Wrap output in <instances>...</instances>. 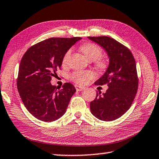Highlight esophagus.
Segmentation results:
<instances>
[{
    "mask_svg": "<svg viewBox=\"0 0 159 159\" xmlns=\"http://www.w3.org/2000/svg\"><path fill=\"white\" fill-rule=\"evenodd\" d=\"M75 88H76L77 91H82L85 89L84 87H81V86H79V85H75Z\"/></svg>",
    "mask_w": 159,
    "mask_h": 159,
    "instance_id": "esophagus-1",
    "label": "esophagus"
}]
</instances>
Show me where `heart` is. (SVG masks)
Returning a JSON list of instances; mask_svg holds the SVG:
<instances>
[{"label":"heart","instance_id":"heart-1","mask_svg":"<svg viewBox=\"0 0 159 159\" xmlns=\"http://www.w3.org/2000/svg\"><path fill=\"white\" fill-rule=\"evenodd\" d=\"M82 53L84 55L85 57L89 60L90 61H95L101 57L102 55V50L101 48L98 47V45L93 43H86L82 45L80 48ZM71 50H69L66 52L63 57L62 62L64 64H65L71 55ZM96 65L100 69H104L106 68L107 64L105 61L102 60H99L97 61ZM95 77V74L93 71H75L73 74H71L70 78L71 79L74 81L75 83H78L80 85H85L88 82V80L93 79Z\"/></svg>","mask_w":159,"mask_h":159}]
</instances>
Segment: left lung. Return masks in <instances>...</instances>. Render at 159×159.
Wrapping results in <instances>:
<instances>
[{"label":"left lung","mask_w":159,"mask_h":159,"mask_svg":"<svg viewBox=\"0 0 159 159\" xmlns=\"http://www.w3.org/2000/svg\"><path fill=\"white\" fill-rule=\"evenodd\" d=\"M107 52L109 59L105 73L95 81V85H105V93H97L90 102L94 116L104 121L120 118L130 109L138 88L136 63L133 54L124 45L108 36L88 37Z\"/></svg>","instance_id":"obj_1"}]
</instances>
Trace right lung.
<instances>
[{"instance_id": "1", "label": "right lung", "mask_w": 159, "mask_h": 159, "mask_svg": "<svg viewBox=\"0 0 159 159\" xmlns=\"http://www.w3.org/2000/svg\"><path fill=\"white\" fill-rule=\"evenodd\" d=\"M80 37L51 38L29 48L19 67L17 90L29 112L37 119L51 122L65 114L76 90L69 83L60 88L51 84L63 57Z\"/></svg>"}]
</instances>
